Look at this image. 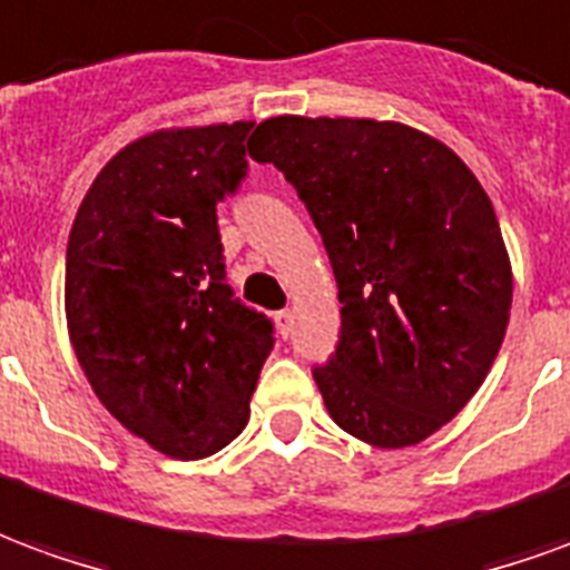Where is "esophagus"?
<instances>
[{
	"instance_id": "1",
	"label": "esophagus",
	"mask_w": 570,
	"mask_h": 570,
	"mask_svg": "<svg viewBox=\"0 0 570 570\" xmlns=\"http://www.w3.org/2000/svg\"><path fill=\"white\" fill-rule=\"evenodd\" d=\"M274 321H277V333L284 335V338L293 333V311H277Z\"/></svg>"
}]
</instances>
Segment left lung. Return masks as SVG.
<instances>
[{"label":"left lung","instance_id":"1","mask_svg":"<svg viewBox=\"0 0 570 570\" xmlns=\"http://www.w3.org/2000/svg\"><path fill=\"white\" fill-rule=\"evenodd\" d=\"M249 155L296 186L333 262L326 412L379 449L428 440L501 351L513 268L485 188L445 142L375 118H265Z\"/></svg>","mask_w":570,"mask_h":570}]
</instances>
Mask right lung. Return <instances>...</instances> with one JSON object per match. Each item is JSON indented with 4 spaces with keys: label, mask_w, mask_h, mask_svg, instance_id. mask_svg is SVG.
Listing matches in <instances>:
<instances>
[{
    "label": "right lung",
    "mask_w": 570,
    "mask_h": 570,
    "mask_svg": "<svg viewBox=\"0 0 570 570\" xmlns=\"http://www.w3.org/2000/svg\"><path fill=\"white\" fill-rule=\"evenodd\" d=\"M253 121L161 128L112 155L67 244V330L97 400L155 452L216 454L247 428L272 321L225 284L216 204Z\"/></svg>",
    "instance_id": "right-lung-1"
}]
</instances>
